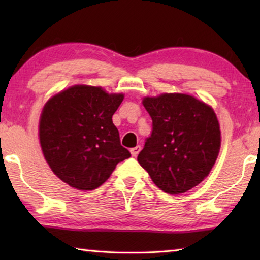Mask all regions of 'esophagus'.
I'll return each mask as SVG.
<instances>
[{
    "mask_svg": "<svg viewBox=\"0 0 260 260\" xmlns=\"http://www.w3.org/2000/svg\"><path fill=\"white\" fill-rule=\"evenodd\" d=\"M140 150H141V147H140V146L132 148V149H131V153H132V156H133V157H136V156H138V155H139V152H140Z\"/></svg>",
    "mask_w": 260,
    "mask_h": 260,
    "instance_id": "esophagus-1",
    "label": "esophagus"
}]
</instances>
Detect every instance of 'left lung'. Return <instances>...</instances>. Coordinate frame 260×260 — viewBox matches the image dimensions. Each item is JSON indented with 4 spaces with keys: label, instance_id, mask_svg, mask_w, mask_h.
<instances>
[{
    "label": "left lung",
    "instance_id": "obj_1",
    "mask_svg": "<svg viewBox=\"0 0 260 260\" xmlns=\"http://www.w3.org/2000/svg\"><path fill=\"white\" fill-rule=\"evenodd\" d=\"M142 103L152 132L138 161L156 186L183 193L208 177L219 155L221 134L210 105L187 94H161Z\"/></svg>",
    "mask_w": 260,
    "mask_h": 260
}]
</instances>
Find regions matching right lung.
I'll list each match as a JSON object with an SVG mask.
<instances>
[{"label": "right lung", "mask_w": 260, "mask_h": 260, "mask_svg": "<svg viewBox=\"0 0 260 260\" xmlns=\"http://www.w3.org/2000/svg\"><path fill=\"white\" fill-rule=\"evenodd\" d=\"M122 100L124 94L76 85L46 103L39 138L43 156L61 181L93 190L107 181L118 162L131 157L112 122Z\"/></svg>", "instance_id": "obj_1"}]
</instances>
